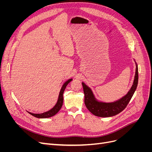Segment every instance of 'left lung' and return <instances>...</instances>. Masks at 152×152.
Masks as SVG:
<instances>
[{"instance_id":"8db88e82","label":"left lung","mask_w":152,"mask_h":152,"mask_svg":"<svg viewBox=\"0 0 152 152\" xmlns=\"http://www.w3.org/2000/svg\"><path fill=\"white\" fill-rule=\"evenodd\" d=\"M134 61L136 63L135 76L131 89L122 98L113 102L107 103L99 101L96 98L90 87L87 86L84 82H82L85 96L84 103L87 108L89 110L90 112L98 117H109L116 115L126 108L134 94L137 88V83H138V68H137V65L135 59Z\"/></svg>"}]
</instances>
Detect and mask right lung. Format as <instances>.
Listing matches in <instances>:
<instances>
[{
    "label": "right lung",
    "instance_id": "1",
    "mask_svg": "<svg viewBox=\"0 0 152 152\" xmlns=\"http://www.w3.org/2000/svg\"><path fill=\"white\" fill-rule=\"evenodd\" d=\"M72 80H73L72 79H68V80H66L65 82V83L63 84L61 88V90H60V91H59V96H58V101H57L56 104L54 106L53 108H52L51 109L49 110V111H47V112L42 113H31V112H28L30 115H33V116H34L35 117H37V118H49V117H51L55 115H56L59 111V110H60V109L62 107L63 103V93H64V91H65V89L66 88V86L69 83H70V82Z\"/></svg>",
    "mask_w": 152,
    "mask_h": 152
}]
</instances>
